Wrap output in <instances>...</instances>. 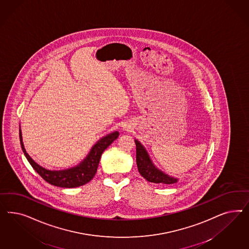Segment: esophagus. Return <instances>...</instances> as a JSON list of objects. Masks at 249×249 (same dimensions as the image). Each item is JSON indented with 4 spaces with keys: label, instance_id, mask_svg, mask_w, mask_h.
<instances>
[{
    "label": "esophagus",
    "instance_id": "34e87169",
    "mask_svg": "<svg viewBox=\"0 0 249 249\" xmlns=\"http://www.w3.org/2000/svg\"><path fill=\"white\" fill-rule=\"evenodd\" d=\"M122 128H123V130H125V131H128V130H129V128H130V126H128L127 124H125V125H123V126H122Z\"/></svg>",
    "mask_w": 249,
    "mask_h": 249
}]
</instances>
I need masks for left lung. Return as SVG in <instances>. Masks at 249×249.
Here are the masks:
<instances>
[{
	"label": "left lung",
	"instance_id": "left-lung-1",
	"mask_svg": "<svg viewBox=\"0 0 249 249\" xmlns=\"http://www.w3.org/2000/svg\"><path fill=\"white\" fill-rule=\"evenodd\" d=\"M136 161L139 173L150 182L162 183V184H174L179 181L178 178L173 177L160 170L152 161L147 150L142 144L135 139Z\"/></svg>",
	"mask_w": 249,
	"mask_h": 249
}]
</instances>
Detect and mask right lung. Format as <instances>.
Masks as SVG:
<instances>
[{
	"instance_id": "obj_1",
	"label": "right lung",
	"mask_w": 249,
	"mask_h": 249,
	"mask_svg": "<svg viewBox=\"0 0 249 249\" xmlns=\"http://www.w3.org/2000/svg\"><path fill=\"white\" fill-rule=\"evenodd\" d=\"M119 131H114L101 138L92 148L89 154L77 165L59 171L47 170L39 165L24 149L21 128L19 129L20 142L23 153L32 167L48 183L63 188H75L90 181L98 170V163L103 151L119 137Z\"/></svg>"
}]
</instances>
